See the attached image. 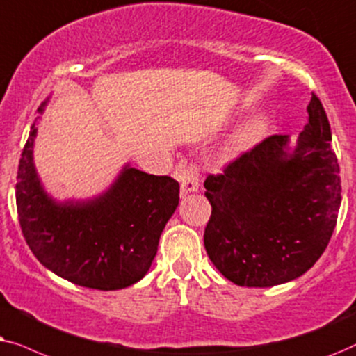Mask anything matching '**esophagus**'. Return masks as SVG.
<instances>
[{
	"label": "esophagus",
	"instance_id": "esophagus-1",
	"mask_svg": "<svg viewBox=\"0 0 356 356\" xmlns=\"http://www.w3.org/2000/svg\"><path fill=\"white\" fill-rule=\"evenodd\" d=\"M179 172L182 174V195L198 192V188H200V174H198L197 164H181L179 165Z\"/></svg>",
	"mask_w": 356,
	"mask_h": 356
}]
</instances>
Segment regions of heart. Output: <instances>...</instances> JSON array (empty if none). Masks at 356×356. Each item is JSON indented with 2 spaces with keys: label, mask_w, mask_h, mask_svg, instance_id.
<instances>
[{
  "label": "heart",
  "mask_w": 356,
  "mask_h": 356,
  "mask_svg": "<svg viewBox=\"0 0 356 356\" xmlns=\"http://www.w3.org/2000/svg\"><path fill=\"white\" fill-rule=\"evenodd\" d=\"M265 130H267V117L264 113H257L239 127L238 131L231 136L226 149L229 153H236V151L248 148L249 145H252L255 140H259L265 134Z\"/></svg>",
  "instance_id": "1"
}]
</instances>
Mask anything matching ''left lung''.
I'll use <instances>...</instances> for the list:
<instances>
[{
  "label": "left lung",
  "instance_id": "left-lung-1",
  "mask_svg": "<svg viewBox=\"0 0 356 356\" xmlns=\"http://www.w3.org/2000/svg\"><path fill=\"white\" fill-rule=\"evenodd\" d=\"M307 123L290 146L273 135L218 175H208L211 216L203 243L222 277L239 286L291 282L317 262L332 238L340 169L330 125L312 94Z\"/></svg>",
  "mask_w": 356,
  "mask_h": 356
}]
</instances>
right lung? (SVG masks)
<instances>
[{"label": "right lung", "mask_w": 356, "mask_h": 356, "mask_svg": "<svg viewBox=\"0 0 356 356\" xmlns=\"http://www.w3.org/2000/svg\"><path fill=\"white\" fill-rule=\"evenodd\" d=\"M49 99L37 108L19 159L16 203L26 243L44 267L74 285L102 291L131 286L153 264L161 233L179 205V182L125 164L99 195L55 200L34 164L35 123Z\"/></svg>", "instance_id": "obj_1"}]
</instances>
